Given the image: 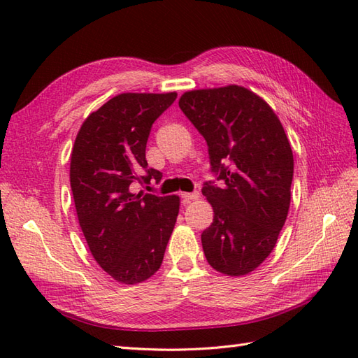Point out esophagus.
<instances>
[{"instance_id": "esophagus-1", "label": "esophagus", "mask_w": 358, "mask_h": 358, "mask_svg": "<svg viewBox=\"0 0 358 358\" xmlns=\"http://www.w3.org/2000/svg\"><path fill=\"white\" fill-rule=\"evenodd\" d=\"M199 196H200L199 192H183L181 194V200H183L185 204H187V203H191V201L199 199Z\"/></svg>"}]
</instances>
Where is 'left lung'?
<instances>
[{
	"mask_svg": "<svg viewBox=\"0 0 358 358\" xmlns=\"http://www.w3.org/2000/svg\"><path fill=\"white\" fill-rule=\"evenodd\" d=\"M208 143L210 172L201 192L214 222L201 234L208 263L238 277L258 268L275 248L286 222L294 155L269 104L241 86L191 90L178 101Z\"/></svg>",
	"mask_w": 358,
	"mask_h": 358,
	"instance_id": "left-lung-1",
	"label": "left lung"
}]
</instances>
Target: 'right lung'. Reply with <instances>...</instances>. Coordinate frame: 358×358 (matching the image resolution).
<instances>
[{"label":"right lung","mask_w":358,"mask_h":358,"mask_svg":"<svg viewBox=\"0 0 358 358\" xmlns=\"http://www.w3.org/2000/svg\"><path fill=\"white\" fill-rule=\"evenodd\" d=\"M175 98V92L113 96L90 113L75 138L71 187L80 227L96 263L120 283L154 275L177 222V195L131 189L163 177L148 167L146 143Z\"/></svg>","instance_id":"add662e5"}]
</instances>
